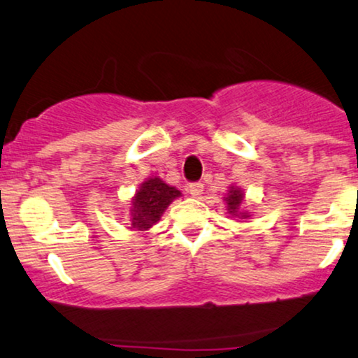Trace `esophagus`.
<instances>
[{"instance_id": "1", "label": "esophagus", "mask_w": 358, "mask_h": 358, "mask_svg": "<svg viewBox=\"0 0 358 358\" xmlns=\"http://www.w3.org/2000/svg\"><path fill=\"white\" fill-rule=\"evenodd\" d=\"M188 192L193 198H199L203 194V183H192L188 187Z\"/></svg>"}]
</instances>
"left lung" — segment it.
Returning a JSON list of instances; mask_svg holds the SVG:
<instances>
[{"label":"left lung","mask_w":358,"mask_h":358,"mask_svg":"<svg viewBox=\"0 0 358 358\" xmlns=\"http://www.w3.org/2000/svg\"><path fill=\"white\" fill-rule=\"evenodd\" d=\"M224 201L227 203V211L229 214H232L234 217L239 219H247L250 217V214L242 209V201H244V193H242L241 188L237 187H229L227 196L224 198Z\"/></svg>","instance_id":"left-lung-1"}]
</instances>
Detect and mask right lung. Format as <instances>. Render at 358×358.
<instances>
[{"label":"right lung","mask_w":358,"mask_h":358,"mask_svg":"<svg viewBox=\"0 0 358 358\" xmlns=\"http://www.w3.org/2000/svg\"><path fill=\"white\" fill-rule=\"evenodd\" d=\"M178 196H182L180 189L166 185L159 176L145 180L131 201V231H149Z\"/></svg>","instance_id":"obj_1"}]
</instances>
